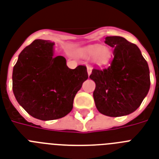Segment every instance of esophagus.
<instances>
[{"instance_id":"obj_1","label":"esophagus","mask_w":159,"mask_h":159,"mask_svg":"<svg viewBox=\"0 0 159 159\" xmlns=\"http://www.w3.org/2000/svg\"><path fill=\"white\" fill-rule=\"evenodd\" d=\"M86 68H87V73H88V75L90 76L91 73V71H92V68H91V67L90 66V65H87Z\"/></svg>"}]
</instances>
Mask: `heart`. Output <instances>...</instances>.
Segmentation results:
<instances>
[{
    "label": "heart",
    "mask_w": 159,
    "mask_h": 159,
    "mask_svg": "<svg viewBox=\"0 0 159 159\" xmlns=\"http://www.w3.org/2000/svg\"><path fill=\"white\" fill-rule=\"evenodd\" d=\"M79 54L84 58L93 57V61L100 66L109 64L111 59V50L107 46H100V45L87 46L79 50Z\"/></svg>",
    "instance_id": "b5f03b06"
}]
</instances>
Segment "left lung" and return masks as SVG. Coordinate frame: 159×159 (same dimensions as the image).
Here are the masks:
<instances>
[{"mask_svg": "<svg viewBox=\"0 0 159 159\" xmlns=\"http://www.w3.org/2000/svg\"><path fill=\"white\" fill-rule=\"evenodd\" d=\"M113 59L104 69L94 68L90 75L95 82L93 92L98 111L109 117H121L140 107L150 87L149 69L140 49L122 37H107Z\"/></svg>", "mask_w": 159, "mask_h": 159, "instance_id": "8db88e82", "label": "left lung"}]
</instances>
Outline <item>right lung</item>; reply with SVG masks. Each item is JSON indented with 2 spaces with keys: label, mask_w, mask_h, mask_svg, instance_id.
I'll use <instances>...</instances> for the list:
<instances>
[{
  "label": "right lung",
  "mask_w": 159,
  "mask_h": 159,
  "mask_svg": "<svg viewBox=\"0 0 159 159\" xmlns=\"http://www.w3.org/2000/svg\"><path fill=\"white\" fill-rule=\"evenodd\" d=\"M50 41L37 39L19 54L13 69V92L24 110L35 118L48 121L66 116L73 100L88 78L86 67L71 69L63 56L54 57Z\"/></svg>",
  "instance_id": "obj_1"
}]
</instances>
